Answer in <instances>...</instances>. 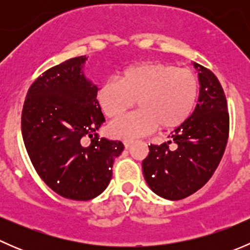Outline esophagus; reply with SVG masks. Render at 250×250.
Instances as JSON below:
<instances>
[{
	"label": "esophagus",
	"instance_id": "1",
	"mask_svg": "<svg viewBox=\"0 0 250 250\" xmlns=\"http://www.w3.org/2000/svg\"><path fill=\"white\" fill-rule=\"evenodd\" d=\"M132 144H133L132 140H123V145H125V148L130 147V146H132Z\"/></svg>",
	"mask_w": 250,
	"mask_h": 250
}]
</instances>
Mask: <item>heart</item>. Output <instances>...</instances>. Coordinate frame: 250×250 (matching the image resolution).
<instances>
[{
	"label": "heart",
	"mask_w": 250,
	"mask_h": 250,
	"mask_svg": "<svg viewBox=\"0 0 250 250\" xmlns=\"http://www.w3.org/2000/svg\"><path fill=\"white\" fill-rule=\"evenodd\" d=\"M200 81L193 71L166 62H145L127 67L121 80L111 77L100 85L98 102L110 118L122 116L134 105L139 110L111 123L110 132L121 139H135L155 129L183 125L198 99Z\"/></svg>",
	"instance_id": "b5f03b06"
}]
</instances>
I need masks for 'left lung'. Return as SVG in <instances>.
Wrapping results in <instances>:
<instances>
[{
    "instance_id": "1",
    "label": "left lung",
    "mask_w": 250,
    "mask_h": 250,
    "mask_svg": "<svg viewBox=\"0 0 250 250\" xmlns=\"http://www.w3.org/2000/svg\"><path fill=\"white\" fill-rule=\"evenodd\" d=\"M200 78L198 104L169 141L148 146L143 173L156 195L172 201L200 190L218 168L230 129L228 102L220 82L207 67L195 64Z\"/></svg>"
}]
</instances>
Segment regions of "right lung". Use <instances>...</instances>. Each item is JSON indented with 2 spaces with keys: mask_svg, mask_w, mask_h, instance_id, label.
I'll return each instance as SVG.
<instances>
[{
  "mask_svg": "<svg viewBox=\"0 0 250 250\" xmlns=\"http://www.w3.org/2000/svg\"><path fill=\"white\" fill-rule=\"evenodd\" d=\"M85 59L71 58L37 77L21 112L22 139L37 174L54 192L75 201L92 200L107 188L113 160L125 148L95 133L105 118L99 89L82 72Z\"/></svg>",
  "mask_w": 250,
  "mask_h": 250,
  "instance_id": "add662e5",
  "label": "right lung"
}]
</instances>
